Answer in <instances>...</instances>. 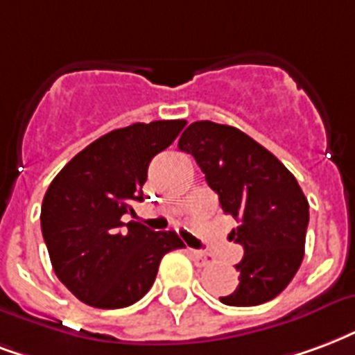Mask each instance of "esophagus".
I'll use <instances>...</instances> for the list:
<instances>
[{
    "label": "esophagus",
    "mask_w": 355,
    "mask_h": 355,
    "mask_svg": "<svg viewBox=\"0 0 355 355\" xmlns=\"http://www.w3.org/2000/svg\"><path fill=\"white\" fill-rule=\"evenodd\" d=\"M191 259L196 261L198 267H207V265H211L214 259H212L211 254H205V252H198V250H190Z\"/></svg>",
    "instance_id": "obj_1"
}]
</instances>
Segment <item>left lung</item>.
I'll return each instance as SVG.
<instances>
[{"label": "left lung", "mask_w": 355, "mask_h": 355, "mask_svg": "<svg viewBox=\"0 0 355 355\" xmlns=\"http://www.w3.org/2000/svg\"><path fill=\"white\" fill-rule=\"evenodd\" d=\"M178 148L196 157L222 211L239 224L231 231V239L244 248L235 265L239 286L220 301L256 306L275 299L295 277L304 256L309 201L295 177L233 125L193 122L180 135Z\"/></svg>", "instance_id": "left-lung-1"}]
</instances>
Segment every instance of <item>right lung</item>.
Instances as JSON below:
<instances>
[{
  "label": "right lung",
  "mask_w": 355,
  "mask_h": 355,
  "mask_svg": "<svg viewBox=\"0 0 355 355\" xmlns=\"http://www.w3.org/2000/svg\"><path fill=\"white\" fill-rule=\"evenodd\" d=\"M184 120L131 124L99 137L60 171L44 193L41 230L60 282L96 309L137 303L156 280L165 254L182 248L175 231L122 222L143 201L148 164Z\"/></svg>",
  "instance_id": "1"
}]
</instances>
